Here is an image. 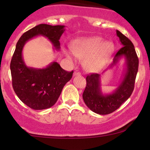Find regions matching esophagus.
<instances>
[{"label":"esophagus","mask_w":150,"mask_h":150,"mask_svg":"<svg viewBox=\"0 0 150 150\" xmlns=\"http://www.w3.org/2000/svg\"><path fill=\"white\" fill-rule=\"evenodd\" d=\"M81 75V73H80V72L79 71V70H75V71L74 72V73H73L74 76H76V75Z\"/></svg>","instance_id":"obj_1"}]
</instances>
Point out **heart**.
I'll return each mask as SVG.
<instances>
[{"mask_svg": "<svg viewBox=\"0 0 150 150\" xmlns=\"http://www.w3.org/2000/svg\"><path fill=\"white\" fill-rule=\"evenodd\" d=\"M114 51L111 42H103L101 37H92L76 41L72 44V51L79 58H85L84 65L89 70H97L104 66ZM67 57L71 58L70 52L65 51Z\"/></svg>", "mask_w": 150, "mask_h": 150, "instance_id": "heart-1", "label": "heart"}]
</instances>
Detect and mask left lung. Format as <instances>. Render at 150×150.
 <instances>
[{"label": "left lung", "instance_id": "8db88e82", "mask_svg": "<svg viewBox=\"0 0 150 150\" xmlns=\"http://www.w3.org/2000/svg\"><path fill=\"white\" fill-rule=\"evenodd\" d=\"M116 34L123 47L116 53L110 68H112L120 58L124 56L127 68L120 85L112 94L104 95L101 91L100 75L92 73L86 77L87 85L82 94L87 107L93 112L100 115L109 114L115 111L130 97L138 70L139 60L133 44L118 30H116Z\"/></svg>", "mask_w": 150, "mask_h": 150}]
</instances>
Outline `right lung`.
<instances>
[{
	"label": "right lung",
	"instance_id": "add662e5",
	"mask_svg": "<svg viewBox=\"0 0 150 150\" xmlns=\"http://www.w3.org/2000/svg\"><path fill=\"white\" fill-rule=\"evenodd\" d=\"M64 27L41 24L25 32L16 44L10 62L12 84L19 99L32 109H46L56 104L63 87L72 78L73 70H63L57 62L42 69L29 68L22 58V49L27 41L42 35L48 38L55 49L59 50V39L64 32Z\"/></svg>",
	"mask_w": 150,
	"mask_h": 150
}]
</instances>
